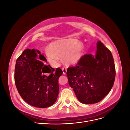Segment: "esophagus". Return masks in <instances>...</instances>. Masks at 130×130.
Masks as SVG:
<instances>
[{"label":"esophagus","instance_id":"obj_1","mask_svg":"<svg viewBox=\"0 0 130 130\" xmlns=\"http://www.w3.org/2000/svg\"><path fill=\"white\" fill-rule=\"evenodd\" d=\"M62 71H63V74L64 75V74H66V73H67V68L64 67L62 68Z\"/></svg>","mask_w":130,"mask_h":130}]
</instances>
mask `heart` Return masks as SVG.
I'll list each match as a JSON object with an SVG mask.
<instances>
[{"instance_id": "b5f03b06", "label": "heart", "mask_w": 130, "mask_h": 130, "mask_svg": "<svg viewBox=\"0 0 130 130\" xmlns=\"http://www.w3.org/2000/svg\"><path fill=\"white\" fill-rule=\"evenodd\" d=\"M50 50L45 51L49 61L53 64L57 63L60 57L69 64L75 63L80 60L84 52V45L74 38H68L55 41L51 43Z\"/></svg>"}]
</instances>
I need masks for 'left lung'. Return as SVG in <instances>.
Wrapping results in <instances>:
<instances>
[{"label": "left lung", "mask_w": 130, "mask_h": 130, "mask_svg": "<svg viewBox=\"0 0 130 130\" xmlns=\"http://www.w3.org/2000/svg\"><path fill=\"white\" fill-rule=\"evenodd\" d=\"M69 85L80 103L95 104L112 89L116 77L113 57L101 41L96 44L95 55L86 54L67 71Z\"/></svg>", "instance_id": "left-lung-1"}]
</instances>
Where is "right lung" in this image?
Masks as SVG:
<instances>
[{
    "label": "right lung",
    "instance_id": "1",
    "mask_svg": "<svg viewBox=\"0 0 130 130\" xmlns=\"http://www.w3.org/2000/svg\"><path fill=\"white\" fill-rule=\"evenodd\" d=\"M39 54L38 60L37 54ZM45 57L38 50L26 49L16 61L14 81L18 92L26 103L46 108L55 103L58 95V80L63 73L45 64Z\"/></svg>",
    "mask_w": 130,
    "mask_h": 130
}]
</instances>
